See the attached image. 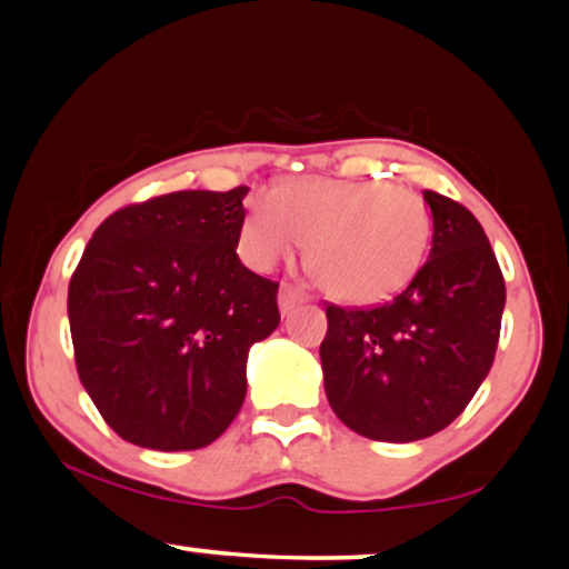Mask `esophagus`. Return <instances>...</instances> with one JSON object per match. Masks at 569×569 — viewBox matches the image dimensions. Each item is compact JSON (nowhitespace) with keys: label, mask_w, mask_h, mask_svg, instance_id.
<instances>
[{"label":"esophagus","mask_w":569,"mask_h":569,"mask_svg":"<svg viewBox=\"0 0 569 569\" xmlns=\"http://www.w3.org/2000/svg\"><path fill=\"white\" fill-rule=\"evenodd\" d=\"M307 299V293L302 291V289H297V286L293 283H283L280 286V293H278V305H280V312H289V310H293V307H297L299 302H305Z\"/></svg>","instance_id":"34e87169"}]
</instances>
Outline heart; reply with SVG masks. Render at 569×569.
<instances>
[{"label": "heart", "mask_w": 569, "mask_h": 569, "mask_svg": "<svg viewBox=\"0 0 569 569\" xmlns=\"http://www.w3.org/2000/svg\"><path fill=\"white\" fill-rule=\"evenodd\" d=\"M430 232L428 206L407 187L293 176L272 194L246 200L240 253L270 270L307 240V270L329 297L375 305L415 280Z\"/></svg>", "instance_id": "b5f03b06"}]
</instances>
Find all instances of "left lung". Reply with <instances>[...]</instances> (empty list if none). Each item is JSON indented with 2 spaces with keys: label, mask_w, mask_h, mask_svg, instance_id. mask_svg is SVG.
<instances>
[{
  "label": "left lung",
  "mask_w": 569,
  "mask_h": 569,
  "mask_svg": "<svg viewBox=\"0 0 569 569\" xmlns=\"http://www.w3.org/2000/svg\"><path fill=\"white\" fill-rule=\"evenodd\" d=\"M433 246L415 280L375 307L326 305V398L339 420L375 441L439 433L489 375L506 280L466 206L426 189Z\"/></svg>",
  "instance_id": "obj_1"
}]
</instances>
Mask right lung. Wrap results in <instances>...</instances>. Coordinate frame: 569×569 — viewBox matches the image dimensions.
Segmentation results:
<instances>
[{
  "instance_id": "1",
  "label": "right lung",
  "mask_w": 569,
  "mask_h": 569,
  "mask_svg": "<svg viewBox=\"0 0 569 569\" xmlns=\"http://www.w3.org/2000/svg\"><path fill=\"white\" fill-rule=\"evenodd\" d=\"M184 189L103 219L69 283L80 382L120 439L217 441L246 398L248 348L278 329V283L240 262L243 198Z\"/></svg>"
}]
</instances>
